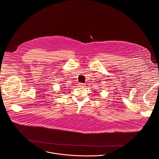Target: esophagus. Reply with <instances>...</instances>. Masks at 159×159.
<instances>
[{"label": "esophagus", "instance_id": "obj_1", "mask_svg": "<svg viewBox=\"0 0 159 159\" xmlns=\"http://www.w3.org/2000/svg\"><path fill=\"white\" fill-rule=\"evenodd\" d=\"M79 85V87H85V84H83V83H80Z\"/></svg>", "mask_w": 159, "mask_h": 159}]
</instances>
